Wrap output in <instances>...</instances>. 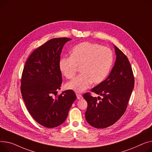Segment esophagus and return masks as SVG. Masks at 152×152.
<instances>
[{
    "label": "esophagus",
    "mask_w": 152,
    "mask_h": 152,
    "mask_svg": "<svg viewBox=\"0 0 152 152\" xmlns=\"http://www.w3.org/2000/svg\"><path fill=\"white\" fill-rule=\"evenodd\" d=\"M76 96H77V99H80L83 98V96H82L81 95H80V94H76Z\"/></svg>",
    "instance_id": "34e87169"
}]
</instances>
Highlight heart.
I'll use <instances>...</instances> for the list:
<instances>
[{
	"instance_id": "b5f03b06",
	"label": "heart",
	"mask_w": 152,
	"mask_h": 152,
	"mask_svg": "<svg viewBox=\"0 0 152 152\" xmlns=\"http://www.w3.org/2000/svg\"><path fill=\"white\" fill-rule=\"evenodd\" d=\"M113 62L111 50L102 45L83 42L76 45L71 51V56L62 57L59 59L58 68L62 74L67 79L73 78L80 67V74L66 87L77 92H82L93 83H102L108 75Z\"/></svg>"
}]
</instances>
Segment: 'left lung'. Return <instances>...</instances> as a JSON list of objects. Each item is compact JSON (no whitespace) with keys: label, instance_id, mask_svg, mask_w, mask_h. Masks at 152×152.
I'll list each match as a JSON object with an SVG mask.
<instances>
[{"label":"left lung","instance_id":"left-lung-1","mask_svg":"<svg viewBox=\"0 0 152 152\" xmlns=\"http://www.w3.org/2000/svg\"><path fill=\"white\" fill-rule=\"evenodd\" d=\"M114 47L116 60L110 74L102 83L91 89L102 98L98 101L99 96L93 97L89 93L83 95L87 102L86 119L96 128L110 126L123 115L134 88V78L129 60L117 47Z\"/></svg>","mask_w":152,"mask_h":152}]
</instances>
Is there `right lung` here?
Returning a JSON list of instances; mask_svg holds the SVG:
<instances>
[{
	"instance_id": "obj_1",
	"label": "right lung",
	"mask_w": 152,
	"mask_h": 152,
	"mask_svg": "<svg viewBox=\"0 0 152 152\" xmlns=\"http://www.w3.org/2000/svg\"><path fill=\"white\" fill-rule=\"evenodd\" d=\"M72 39L56 38L36 49L28 58L22 75L21 92L26 107L39 124L54 128L62 124L76 99L72 90L56 96L62 82L58 68L64 45Z\"/></svg>"
}]
</instances>
